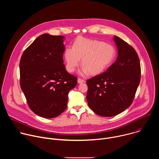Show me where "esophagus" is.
<instances>
[{
  "instance_id": "obj_1",
  "label": "esophagus",
  "mask_w": 159,
  "mask_h": 159,
  "mask_svg": "<svg viewBox=\"0 0 159 159\" xmlns=\"http://www.w3.org/2000/svg\"><path fill=\"white\" fill-rule=\"evenodd\" d=\"M77 82H78V83H79V84H81V83L84 82H85V80H84V79H78V80H77Z\"/></svg>"
}]
</instances>
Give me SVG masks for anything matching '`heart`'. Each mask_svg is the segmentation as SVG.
Masks as SVG:
<instances>
[{"label": "heart", "instance_id": "heart-1", "mask_svg": "<svg viewBox=\"0 0 159 159\" xmlns=\"http://www.w3.org/2000/svg\"><path fill=\"white\" fill-rule=\"evenodd\" d=\"M115 48L102 41L79 36L72 48L67 47L64 52V59L68 72H74L80 63L84 66L82 75L89 72L91 75L102 73L115 60Z\"/></svg>", "mask_w": 159, "mask_h": 159}]
</instances>
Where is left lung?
<instances>
[{
  "instance_id": "left-lung-1",
  "label": "left lung",
  "mask_w": 159,
  "mask_h": 159,
  "mask_svg": "<svg viewBox=\"0 0 159 159\" xmlns=\"http://www.w3.org/2000/svg\"><path fill=\"white\" fill-rule=\"evenodd\" d=\"M116 61L107 70L87 80L89 107L103 117L116 116L132 103L140 81L141 67L135 50L115 36Z\"/></svg>"
}]
</instances>
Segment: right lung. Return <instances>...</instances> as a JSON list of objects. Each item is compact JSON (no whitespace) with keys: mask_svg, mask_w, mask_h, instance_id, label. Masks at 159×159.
Wrapping results in <instances>:
<instances>
[{"mask_svg":"<svg viewBox=\"0 0 159 159\" xmlns=\"http://www.w3.org/2000/svg\"><path fill=\"white\" fill-rule=\"evenodd\" d=\"M64 37L43 34L22 53L20 85L33 112L44 118H55L65 110L68 94L77 78L63 64Z\"/></svg>","mask_w":159,"mask_h":159,"instance_id":"add662e5","label":"right lung"}]
</instances>
